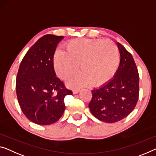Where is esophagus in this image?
Masks as SVG:
<instances>
[{"label": "esophagus", "instance_id": "esophagus-1", "mask_svg": "<svg viewBox=\"0 0 156 156\" xmlns=\"http://www.w3.org/2000/svg\"><path fill=\"white\" fill-rule=\"evenodd\" d=\"M79 92H80V89H74L73 90V94H77Z\"/></svg>", "mask_w": 156, "mask_h": 156}]
</instances>
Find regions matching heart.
Listing matches in <instances>:
<instances>
[{
    "mask_svg": "<svg viewBox=\"0 0 156 156\" xmlns=\"http://www.w3.org/2000/svg\"><path fill=\"white\" fill-rule=\"evenodd\" d=\"M66 51L57 49L53 55L56 75L66 80L78 68L81 71L68 79V83L76 88L91 83L93 86L106 84L116 75L120 53L114 42L104 39L72 40L65 45Z\"/></svg>",
    "mask_w": 156,
    "mask_h": 156,
    "instance_id": "b5f03b06",
    "label": "heart"
}]
</instances>
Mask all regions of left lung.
Here are the masks:
<instances>
[{
	"mask_svg": "<svg viewBox=\"0 0 156 156\" xmlns=\"http://www.w3.org/2000/svg\"><path fill=\"white\" fill-rule=\"evenodd\" d=\"M121 61L113 79L92 90L88 105L95 118L106 123H115L128 116L139 98V73L133 57L123 45L117 43Z\"/></svg>",
	"mask_w": 156,
	"mask_h": 156,
	"instance_id": "left-lung-1",
	"label": "left lung"
}]
</instances>
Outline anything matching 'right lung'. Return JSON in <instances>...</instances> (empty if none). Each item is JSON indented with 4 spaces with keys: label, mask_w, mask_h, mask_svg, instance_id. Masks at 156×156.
Masks as SVG:
<instances>
[{
    "label": "right lung",
    "mask_w": 156,
    "mask_h": 156,
    "mask_svg": "<svg viewBox=\"0 0 156 156\" xmlns=\"http://www.w3.org/2000/svg\"><path fill=\"white\" fill-rule=\"evenodd\" d=\"M63 36L45 35L23 57L16 80V91L21 111L33 123L50 125L65 111L64 98L72 95L56 76L53 55Z\"/></svg>",
    "instance_id": "obj_1"
}]
</instances>
